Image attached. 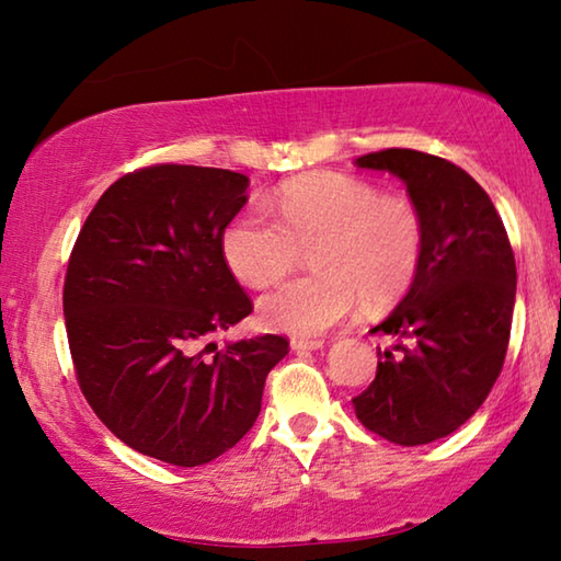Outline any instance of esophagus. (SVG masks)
I'll list each match as a JSON object with an SVG mask.
<instances>
[{
  "label": "esophagus",
  "instance_id": "1",
  "mask_svg": "<svg viewBox=\"0 0 561 561\" xmlns=\"http://www.w3.org/2000/svg\"><path fill=\"white\" fill-rule=\"evenodd\" d=\"M324 346V339H291L294 351H317Z\"/></svg>",
  "mask_w": 561,
  "mask_h": 561
}]
</instances>
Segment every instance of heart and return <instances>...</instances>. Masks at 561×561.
<instances>
[{
  "label": "heart",
  "mask_w": 561,
  "mask_h": 561,
  "mask_svg": "<svg viewBox=\"0 0 561 561\" xmlns=\"http://www.w3.org/2000/svg\"><path fill=\"white\" fill-rule=\"evenodd\" d=\"M272 213L244 207L222 234L225 260L250 287H270L311 250L317 274L260 299L267 329L311 339L368 301L383 307L411 287L423 264L428 222L411 195L383 193L371 180L311 173L284 183Z\"/></svg>",
  "instance_id": "heart-1"
}]
</instances>
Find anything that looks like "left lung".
Instances as JSON below:
<instances>
[{
	"instance_id": "left-lung-1",
	"label": "left lung",
	"mask_w": 561,
	"mask_h": 561,
	"mask_svg": "<svg viewBox=\"0 0 561 561\" xmlns=\"http://www.w3.org/2000/svg\"><path fill=\"white\" fill-rule=\"evenodd\" d=\"M356 165L401 178L428 222L411 289L371 329L396 336L397 354L378 351L376 378L354 398L364 428L411 448L458 431L495 386L515 309V252L490 195L450 160L388 148Z\"/></svg>"
}]
</instances>
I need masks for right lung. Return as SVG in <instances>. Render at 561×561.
<instances>
[{
	"label": "right lung",
	"instance_id": "1",
	"mask_svg": "<svg viewBox=\"0 0 561 561\" xmlns=\"http://www.w3.org/2000/svg\"><path fill=\"white\" fill-rule=\"evenodd\" d=\"M250 178L158 163L118 178L83 222L64 279L76 381L128 448L180 468L220 458L257 421L289 339L217 351L252 311L222 252Z\"/></svg>",
	"mask_w": 561,
	"mask_h": 561
}]
</instances>
